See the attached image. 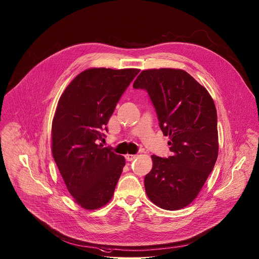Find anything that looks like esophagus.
<instances>
[{
  "instance_id": "obj_1",
  "label": "esophagus",
  "mask_w": 259,
  "mask_h": 259,
  "mask_svg": "<svg viewBox=\"0 0 259 259\" xmlns=\"http://www.w3.org/2000/svg\"><path fill=\"white\" fill-rule=\"evenodd\" d=\"M136 157H137L136 154H125V159H126L127 161H132V160H134Z\"/></svg>"
}]
</instances>
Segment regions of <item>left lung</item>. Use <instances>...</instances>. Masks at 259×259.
Wrapping results in <instances>:
<instances>
[{
  "mask_svg": "<svg viewBox=\"0 0 259 259\" xmlns=\"http://www.w3.org/2000/svg\"><path fill=\"white\" fill-rule=\"evenodd\" d=\"M135 89L147 90L172 155H151L145 178L148 198L166 210L182 209L198 195L219 155L218 114L207 90L181 69H150Z\"/></svg>",
  "mask_w": 259,
  "mask_h": 259,
  "instance_id": "left-lung-1",
  "label": "left lung"
}]
</instances>
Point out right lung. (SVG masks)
<instances>
[{
	"mask_svg": "<svg viewBox=\"0 0 259 259\" xmlns=\"http://www.w3.org/2000/svg\"><path fill=\"white\" fill-rule=\"evenodd\" d=\"M139 69L91 68L62 94L52 123V152L74 202L88 210L106 205L125 164L122 155L98 145Z\"/></svg>",
	"mask_w": 259,
	"mask_h": 259,
	"instance_id": "add662e5",
	"label": "right lung"
}]
</instances>
